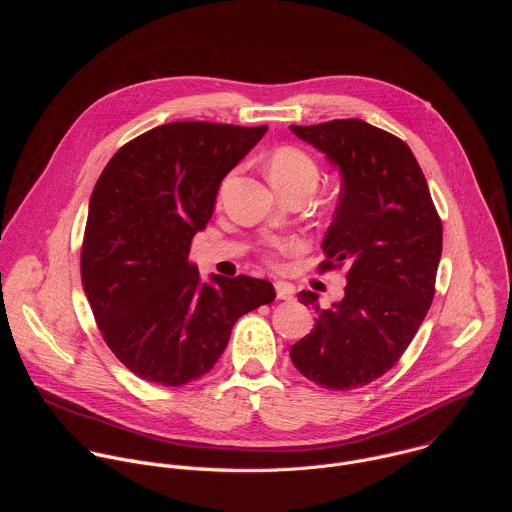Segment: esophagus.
<instances>
[{
    "label": "esophagus",
    "mask_w": 512,
    "mask_h": 512,
    "mask_svg": "<svg viewBox=\"0 0 512 512\" xmlns=\"http://www.w3.org/2000/svg\"><path fill=\"white\" fill-rule=\"evenodd\" d=\"M275 294H277V300H291V298H294V287H291L289 283L277 281L275 283Z\"/></svg>",
    "instance_id": "obj_1"
}]
</instances>
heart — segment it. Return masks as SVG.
I'll list each match as a JSON object with an SVG mask.
<instances>
[{
	"label": "heart",
	"mask_w": 512,
	"mask_h": 512,
	"mask_svg": "<svg viewBox=\"0 0 512 512\" xmlns=\"http://www.w3.org/2000/svg\"><path fill=\"white\" fill-rule=\"evenodd\" d=\"M269 178L273 184L277 186H285V184H302V182H318V168L314 164V160L298 150L291 148V145H285V148H277L271 158H269ZM231 178H227L221 186V192L227 190ZM289 245L279 243L275 249L277 251H285Z\"/></svg>",
	"instance_id": "obj_1"
}]
</instances>
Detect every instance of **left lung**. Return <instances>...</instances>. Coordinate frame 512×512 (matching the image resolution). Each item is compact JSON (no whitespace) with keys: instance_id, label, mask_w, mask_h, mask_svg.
Returning a JSON list of instances; mask_svg holds the SVG:
<instances>
[{"instance_id":"obj_1","label":"left lung","mask_w":512,"mask_h":512,"mask_svg":"<svg viewBox=\"0 0 512 512\" xmlns=\"http://www.w3.org/2000/svg\"><path fill=\"white\" fill-rule=\"evenodd\" d=\"M340 170L342 188L320 271L348 265L344 298L320 308L316 326L289 350L294 367L330 391L383 377L417 334L435 294L442 221L425 176L399 137L360 119L291 125Z\"/></svg>"}]
</instances>
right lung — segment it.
I'll list each match as a JSON object with an SVG mask.
<instances>
[{"mask_svg": "<svg viewBox=\"0 0 512 512\" xmlns=\"http://www.w3.org/2000/svg\"><path fill=\"white\" fill-rule=\"evenodd\" d=\"M267 125L176 121L125 143L99 176L81 251L97 326L139 379L182 387L225 352L235 322L275 300L265 279L210 275L188 261L218 186Z\"/></svg>", "mask_w": 512, "mask_h": 512, "instance_id": "right-lung-1", "label": "right lung"}]
</instances>
